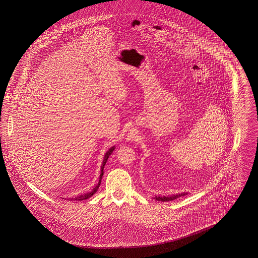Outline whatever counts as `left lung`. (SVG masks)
<instances>
[{
  "label": "left lung",
  "mask_w": 258,
  "mask_h": 258,
  "mask_svg": "<svg viewBox=\"0 0 258 258\" xmlns=\"http://www.w3.org/2000/svg\"><path fill=\"white\" fill-rule=\"evenodd\" d=\"M186 195H187L186 192H183V194H180V195H175V196H170V197H156V200L166 202V201H172V200L177 199V198H179V197H184V196H186Z\"/></svg>",
  "instance_id": "obj_1"
}]
</instances>
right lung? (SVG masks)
<instances>
[{
	"label": "right lung",
	"instance_id": "1",
	"mask_svg": "<svg viewBox=\"0 0 258 258\" xmlns=\"http://www.w3.org/2000/svg\"><path fill=\"white\" fill-rule=\"evenodd\" d=\"M114 149H115L114 147L110 148V149H109V151H108V152L105 154V156H104V160H103V162H102V164H101V171H100V176H99V181H98L97 186H96V187H94V188H93V190H92L91 192H89V194H84V195H81V196H78V197H75L74 199V198H72V200H77V201L86 200V199L90 198V197H92L93 195H95V194L97 192V190H98V187H99V185H100V183H101V178H102V175H103V168H104V165H105L106 161L108 160L109 156L112 154V152L114 151Z\"/></svg>",
	"mask_w": 258,
	"mask_h": 258
}]
</instances>
